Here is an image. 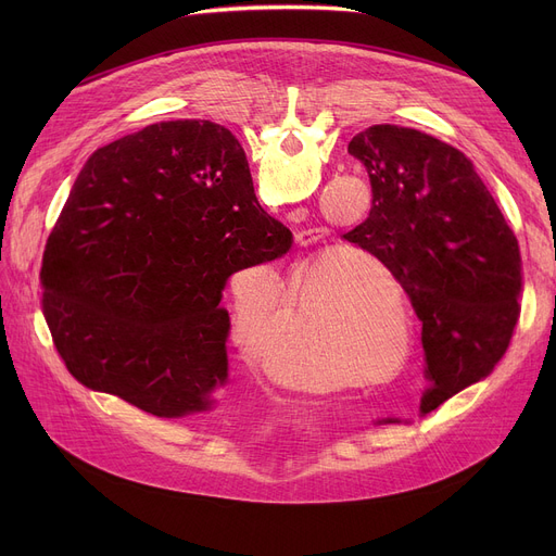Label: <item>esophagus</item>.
Listing matches in <instances>:
<instances>
[{
	"instance_id": "esophagus-1",
	"label": "esophagus",
	"mask_w": 556,
	"mask_h": 556,
	"mask_svg": "<svg viewBox=\"0 0 556 556\" xmlns=\"http://www.w3.org/2000/svg\"><path fill=\"white\" fill-rule=\"evenodd\" d=\"M319 239H323V229H317V227H306V229L295 231V241H298L300 245H313V243H317Z\"/></svg>"
}]
</instances>
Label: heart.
Here are the masks:
<instances>
[{
    "label": "heart",
    "mask_w": 556,
    "mask_h": 556,
    "mask_svg": "<svg viewBox=\"0 0 556 556\" xmlns=\"http://www.w3.org/2000/svg\"><path fill=\"white\" fill-rule=\"evenodd\" d=\"M248 279L237 293L231 338L252 363L290 388L323 392L381 381L413 352L407 290L369 252L329 248L295 270L288 325L279 281L266 275Z\"/></svg>",
    "instance_id": "b5f03b06"
}]
</instances>
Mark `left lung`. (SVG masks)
Segmentation results:
<instances>
[{
	"label": "left lung",
	"instance_id": "obj_1",
	"mask_svg": "<svg viewBox=\"0 0 556 556\" xmlns=\"http://www.w3.org/2000/svg\"><path fill=\"white\" fill-rule=\"evenodd\" d=\"M349 153L369 173L371 210L344 239L386 263L421 319L426 417L482 381L507 352L520 315L518 241L471 160L453 146L381 124L349 141Z\"/></svg>",
	"mask_w": 556,
	"mask_h": 556
}]
</instances>
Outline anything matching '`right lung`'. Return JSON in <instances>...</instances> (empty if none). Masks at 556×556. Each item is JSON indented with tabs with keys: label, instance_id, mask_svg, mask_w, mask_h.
Segmentation results:
<instances>
[{
	"label": "right lung",
	"instance_id": "1",
	"mask_svg": "<svg viewBox=\"0 0 556 556\" xmlns=\"http://www.w3.org/2000/svg\"><path fill=\"white\" fill-rule=\"evenodd\" d=\"M261 210L239 139L178 119L85 162L42 256V311L85 388L180 419L227 383V279L288 252Z\"/></svg>",
	"mask_w": 556,
	"mask_h": 556
}]
</instances>
